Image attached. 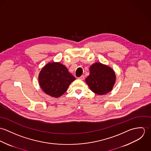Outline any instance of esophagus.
Wrapping results in <instances>:
<instances>
[{
	"instance_id": "1",
	"label": "esophagus",
	"mask_w": 151,
	"mask_h": 151,
	"mask_svg": "<svg viewBox=\"0 0 151 151\" xmlns=\"http://www.w3.org/2000/svg\"><path fill=\"white\" fill-rule=\"evenodd\" d=\"M79 80H84V78H85V77H84V76H81V77H78V78Z\"/></svg>"
}]
</instances>
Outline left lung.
<instances>
[{"label":"left lung","instance_id":"8db88e82","mask_svg":"<svg viewBox=\"0 0 151 151\" xmlns=\"http://www.w3.org/2000/svg\"><path fill=\"white\" fill-rule=\"evenodd\" d=\"M89 71V76L86 81L92 91L98 95H104L111 90L116 81V76L111 68L96 63L90 67Z\"/></svg>","mask_w":151,"mask_h":151}]
</instances>
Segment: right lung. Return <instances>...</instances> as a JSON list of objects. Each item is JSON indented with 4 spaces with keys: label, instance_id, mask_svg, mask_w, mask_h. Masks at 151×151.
<instances>
[{
    "label": "right lung",
    "instance_id": "right-lung-1",
    "mask_svg": "<svg viewBox=\"0 0 151 151\" xmlns=\"http://www.w3.org/2000/svg\"><path fill=\"white\" fill-rule=\"evenodd\" d=\"M75 80L65 65L59 63L46 65L39 74L41 88L46 93L55 98L62 95Z\"/></svg>",
    "mask_w": 151,
    "mask_h": 151
}]
</instances>
